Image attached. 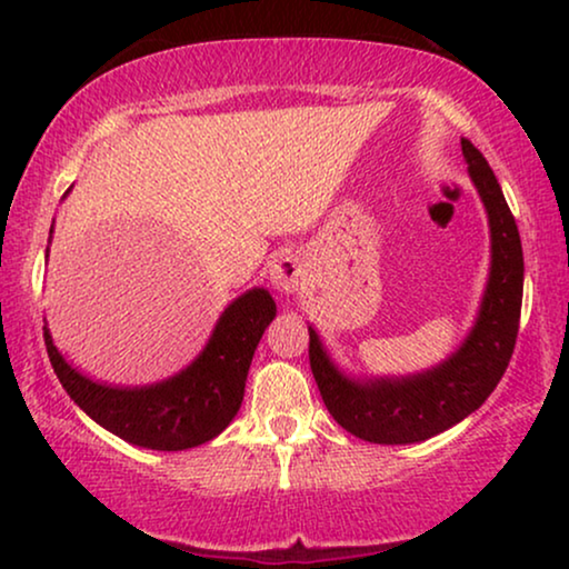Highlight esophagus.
I'll return each instance as SVG.
<instances>
[{"mask_svg":"<svg viewBox=\"0 0 569 569\" xmlns=\"http://www.w3.org/2000/svg\"><path fill=\"white\" fill-rule=\"evenodd\" d=\"M269 279L277 292H284V295L298 292L302 282H306V263H302L300 256L292 251L279 253L269 267Z\"/></svg>","mask_w":569,"mask_h":569,"instance_id":"obj_1","label":"esophagus"}]
</instances>
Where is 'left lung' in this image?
I'll return each instance as SVG.
<instances>
[{"instance_id":"left-lung-1","label":"left lung","mask_w":569,"mask_h":569,"mask_svg":"<svg viewBox=\"0 0 569 569\" xmlns=\"http://www.w3.org/2000/svg\"><path fill=\"white\" fill-rule=\"evenodd\" d=\"M469 176L489 222V277L479 313L466 339L446 360L411 376H347L326 352L313 326L310 370L326 409L355 438L380 446H407L446 432L489 399L516 349L523 302V248L516 217L485 154L461 139Z\"/></svg>"}]
</instances>
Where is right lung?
<instances>
[{
	"instance_id": "add662e5",
	"label": "right lung",
	"mask_w": 569,
	"mask_h": 569,
	"mask_svg": "<svg viewBox=\"0 0 569 569\" xmlns=\"http://www.w3.org/2000/svg\"><path fill=\"white\" fill-rule=\"evenodd\" d=\"M274 316L277 302L263 287L238 295L193 362L150 386H111L84 376L53 345L49 326L43 339L59 383L92 422L131 446L186 450L217 438L236 419L253 352Z\"/></svg>"
}]
</instances>
